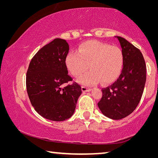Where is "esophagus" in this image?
Instances as JSON below:
<instances>
[{"label": "esophagus", "mask_w": 158, "mask_h": 158, "mask_svg": "<svg viewBox=\"0 0 158 158\" xmlns=\"http://www.w3.org/2000/svg\"><path fill=\"white\" fill-rule=\"evenodd\" d=\"M81 90L83 92H89L91 90V89H90V88H87L85 86H81Z\"/></svg>", "instance_id": "obj_1"}]
</instances>
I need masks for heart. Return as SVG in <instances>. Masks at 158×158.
<instances>
[{"label": "heart", "instance_id": "obj_1", "mask_svg": "<svg viewBox=\"0 0 158 158\" xmlns=\"http://www.w3.org/2000/svg\"><path fill=\"white\" fill-rule=\"evenodd\" d=\"M67 68L74 77H79L80 84L92 85L102 81L105 84L114 81L122 70L124 63L121 48L97 40H89L80 45L77 51H71L65 58Z\"/></svg>", "mask_w": 158, "mask_h": 158}]
</instances>
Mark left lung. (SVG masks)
I'll list each match as a JSON object with an SVG mask.
<instances>
[{
  "instance_id": "8db88e82",
  "label": "left lung",
  "mask_w": 158,
  "mask_h": 158,
  "mask_svg": "<svg viewBox=\"0 0 158 158\" xmlns=\"http://www.w3.org/2000/svg\"><path fill=\"white\" fill-rule=\"evenodd\" d=\"M116 37L123 53V68L113 84L102 89V97L98 105L105 116L119 120L132 114L139 103L146 81V66L139 49L123 37Z\"/></svg>"
}]
</instances>
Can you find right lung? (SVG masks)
I'll list each match as a JSON object with an SVG mask.
<instances>
[{
	"label": "right lung",
	"instance_id": "add662e5",
	"mask_svg": "<svg viewBox=\"0 0 158 158\" xmlns=\"http://www.w3.org/2000/svg\"><path fill=\"white\" fill-rule=\"evenodd\" d=\"M69 44L56 38L31 59L26 73V89L35 110L45 118L63 121L73 116L82 90L68 74L65 58Z\"/></svg>",
	"mask_w": 158,
	"mask_h": 158
}]
</instances>
